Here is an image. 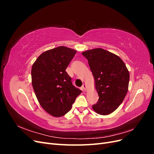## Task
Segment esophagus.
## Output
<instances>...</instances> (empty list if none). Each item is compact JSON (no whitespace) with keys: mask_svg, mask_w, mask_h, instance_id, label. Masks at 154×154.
I'll return each mask as SVG.
<instances>
[{"mask_svg":"<svg viewBox=\"0 0 154 154\" xmlns=\"http://www.w3.org/2000/svg\"><path fill=\"white\" fill-rule=\"evenodd\" d=\"M82 88H83V90L84 91H87V85H85V84H83V85H82Z\"/></svg>","mask_w":154,"mask_h":154,"instance_id":"obj_1","label":"esophagus"}]
</instances>
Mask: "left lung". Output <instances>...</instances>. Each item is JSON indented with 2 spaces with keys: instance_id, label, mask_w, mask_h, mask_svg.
Wrapping results in <instances>:
<instances>
[{
  "instance_id": "obj_1",
  "label": "left lung",
  "mask_w": 154,
  "mask_h": 154,
  "mask_svg": "<svg viewBox=\"0 0 154 154\" xmlns=\"http://www.w3.org/2000/svg\"><path fill=\"white\" fill-rule=\"evenodd\" d=\"M87 59L99 96L92 109L97 114L108 115L122 103L128 88L130 74L118 56L101 48L82 53Z\"/></svg>"
}]
</instances>
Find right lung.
Masks as SVG:
<instances>
[{
    "label": "right lung",
    "mask_w": 154,
    "mask_h": 154,
    "mask_svg": "<svg viewBox=\"0 0 154 154\" xmlns=\"http://www.w3.org/2000/svg\"><path fill=\"white\" fill-rule=\"evenodd\" d=\"M76 51L60 46L42 53L32 64V85L42 107L54 117L71 109L82 91L74 87L66 69Z\"/></svg>",
    "instance_id": "obj_1"
}]
</instances>
